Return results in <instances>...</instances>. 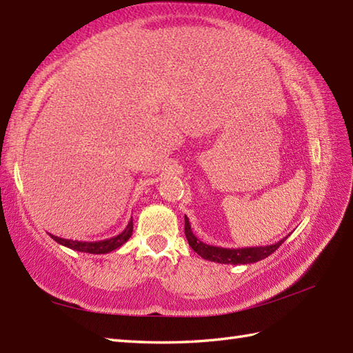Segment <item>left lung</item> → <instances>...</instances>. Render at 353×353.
<instances>
[{"label": "left lung", "instance_id": "obj_1", "mask_svg": "<svg viewBox=\"0 0 353 353\" xmlns=\"http://www.w3.org/2000/svg\"><path fill=\"white\" fill-rule=\"evenodd\" d=\"M185 235L186 239H188V244L191 249L199 253L201 258L212 261V262H219V264H253V262H258L261 259H264L270 256L273 252L277 250L283 241L285 236L281 241H277L274 244L270 245H259V247H244V249H224V247H215V245H209L205 244L203 241L192 234L191 230V224L188 216L185 215Z\"/></svg>", "mask_w": 353, "mask_h": 353}]
</instances>
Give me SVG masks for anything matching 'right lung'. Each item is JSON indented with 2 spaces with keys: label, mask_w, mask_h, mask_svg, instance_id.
<instances>
[{
  "label": "right lung",
  "mask_w": 353,
  "mask_h": 353,
  "mask_svg": "<svg viewBox=\"0 0 353 353\" xmlns=\"http://www.w3.org/2000/svg\"><path fill=\"white\" fill-rule=\"evenodd\" d=\"M132 232H133V220L130 219L129 224H127V228L121 232V234L109 239H101V241H77V239L76 241H72V239L59 238L51 234L50 236L54 239L56 243L68 247V249H72V250L92 253V254H104L118 249V247H121L124 243H127V239L132 236Z\"/></svg>",
  "instance_id": "right-lung-1"
}]
</instances>
